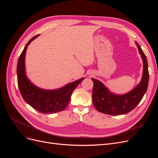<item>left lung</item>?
<instances>
[{"label": "left lung", "mask_w": 158, "mask_h": 158, "mask_svg": "<svg viewBox=\"0 0 158 158\" xmlns=\"http://www.w3.org/2000/svg\"><path fill=\"white\" fill-rule=\"evenodd\" d=\"M136 45L143 60V73L140 84L129 92L118 95L111 93L100 81L92 78L94 82L93 103L98 111L110 115L127 114L137 106L144 95L149 82L148 62L139 44L136 42Z\"/></svg>", "instance_id": "8db88e82"}]
</instances>
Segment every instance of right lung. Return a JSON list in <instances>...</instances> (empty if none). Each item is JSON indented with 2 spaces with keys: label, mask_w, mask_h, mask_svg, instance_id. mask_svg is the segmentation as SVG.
I'll use <instances>...</instances> for the list:
<instances>
[{
  "label": "right lung",
  "mask_w": 158,
  "mask_h": 158,
  "mask_svg": "<svg viewBox=\"0 0 158 158\" xmlns=\"http://www.w3.org/2000/svg\"><path fill=\"white\" fill-rule=\"evenodd\" d=\"M40 35L32 37L26 45L19 57L17 64L18 85L24 101L33 109L44 114L63 111L70 101L72 93L82 82V78L56 89H44L37 87L27 78L25 72V56L27 46Z\"/></svg>",
  "instance_id": "add662e5"
}]
</instances>
